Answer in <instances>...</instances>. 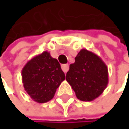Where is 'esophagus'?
Listing matches in <instances>:
<instances>
[{"label": "esophagus", "mask_w": 129, "mask_h": 129, "mask_svg": "<svg viewBox=\"0 0 129 129\" xmlns=\"http://www.w3.org/2000/svg\"><path fill=\"white\" fill-rule=\"evenodd\" d=\"M69 64H63L61 66V69H62V70L64 71V73H66L68 72V70H69Z\"/></svg>", "instance_id": "esophagus-1"}]
</instances>
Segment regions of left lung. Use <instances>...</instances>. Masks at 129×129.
<instances>
[{
    "label": "left lung",
    "instance_id": "left-lung-1",
    "mask_svg": "<svg viewBox=\"0 0 129 129\" xmlns=\"http://www.w3.org/2000/svg\"><path fill=\"white\" fill-rule=\"evenodd\" d=\"M66 81L81 101L90 102L103 94L108 84V70L95 53L81 49L69 66Z\"/></svg>",
    "mask_w": 129,
    "mask_h": 129
}]
</instances>
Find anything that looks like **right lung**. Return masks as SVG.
<instances>
[{
    "instance_id": "add662e5",
    "label": "right lung",
    "mask_w": 129,
    "mask_h": 129,
    "mask_svg": "<svg viewBox=\"0 0 129 129\" xmlns=\"http://www.w3.org/2000/svg\"><path fill=\"white\" fill-rule=\"evenodd\" d=\"M22 77L30 97L35 102L43 103L53 99L65 75L58 60L46 51L27 62L22 69Z\"/></svg>"
}]
</instances>
